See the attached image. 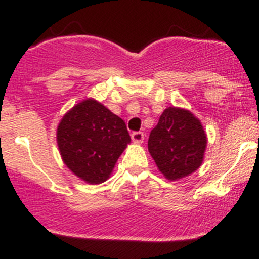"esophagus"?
I'll return each instance as SVG.
<instances>
[{
	"label": "esophagus",
	"mask_w": 259,
	"mask_h": 259,
	"mask_svg": "<svg viewBox=\"0 0 259 259\" xmlns=\"http://www.w3.org/2000/svg\"><path fill=\"white\" fill-rule=\"evenodd\" d=\"M132 140L133 143H135V144H140V143H143V140H144V134H143L142 132L133 133Z\"/></svg>",
	"instance_id": "34e87169"
}]
</instances>
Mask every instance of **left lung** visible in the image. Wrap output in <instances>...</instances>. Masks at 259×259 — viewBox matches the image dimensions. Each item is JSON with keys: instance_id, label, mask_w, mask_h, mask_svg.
Here are the masks:
<instances>
[{"instance_id": "obj_1", "label": "left lung", "mask_w": 259, "mask_h": 259, "mask_svg": "<svg viewBox=\"0 0 259 259\" xmlns=\"http://www.w3.org/2000/svg\"><path fill=\"white\" fill-rule=\"evenodd\" d=\"M207 144L200 120L187 109L170 106L151 130L148 149L159 171L168 180H179L199 169Z\"/></svg>"}]
</instances>
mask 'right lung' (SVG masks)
<instances>
[{"label":"right lung","mask_w":259,"mask_h":259,"mask_svg":"<svg viewBox=\"0 0 259 259\" xmlns=\"http://www.w3.org/2000/svg\"><path fill=\"white\" fill-rule=\"evenodd\" d=\"M56 142L62 161L77 178L100 184L110 178L132 139L121 117L89 98L62 116Z\"/></svg>","instance_id":"right-lung-1"}]
</instances>
